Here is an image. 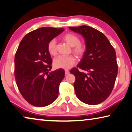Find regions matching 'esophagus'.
<instances>
[{"label":"esophagus","mask_w":132,"mask_h":132,"mask_svg":"<svg viewBox=\"0 0 132 132\" xmlns=\"http://www.w3.org/2000/svg\"><path fill=\"white\" fill-rule=\"evenodd\" d=\"M69 71L68 70H65V74H66V75H69Z\"/></svg>","instance_id":"1"}]
</instances>
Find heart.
<instances>
[{
  "mask_svg": "<svg viewBox=\"0 0 132 132\" xmlns=\"http://www.w3.org/2000/svg\"><path fill=\"white\" fill-rule=\"evenodd\" d=\"M64 40L70 46L73 47V51L77 55H81L85 51V46L80 43V40L76 35L73 33H67L63 36ZM47 50L51 55L56 54V42L55 39H52L47 45ZM76 62V59L73 56H58L53 60V65L57 69H69Z\"/></svg>",
  "mask_w": 132,
  "mask_h": 132,
  "instance_id": "heart-1",
  "label": "heart"
}]
</instances>
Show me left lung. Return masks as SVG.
Wrapping results in <instances>:
<instances>
[{
  "instance_id": "obj_1",
  "label": "left lung",
  "mask_w": 132,
  "mask_h": 132,
  "mask_svg": "<svg viewBox=\"0 0 132 132\" xmlns=\"http://www.w3.org/2000/svg\"><path fill=\"white\" fill-rule=\"evenodd\" d=\"M85 39L86 51L77 68L70 73L75 75V93L83 103L95 105L110 95L118 75L116 52L103 33L92 27H69ZM85 70L81 72L78 68Z\"/></svg>"
}]
</instances>
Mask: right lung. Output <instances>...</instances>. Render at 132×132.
<instances>
[{
  "label": "right lung",
  "mask_w": 132,
  "mask_h": 132,
  "mask_svg": "<svg viewBox=\"0 0 132 132\" xmlns=\"http://www.w3.org/2000/svg\"><path fill=\"white\" fill-rule=\"evenodd\" d=\"M63 31V28H39L25 35L19 46L14 57V77L21 95L33 106H48L58 97L65 72L62 69L49 72L52 60L47 45Z\"/></svg>",
  "instance_id": "right-lung-1"
}]
</instances>
